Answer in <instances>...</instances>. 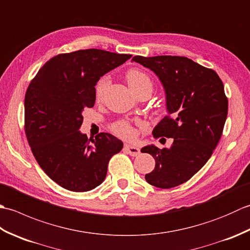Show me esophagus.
<instances>
[{"instance_id": "1", "label": "esophagus", "mask_w": 250, "mask_h": 250, "mask_svg": "<svg viewBox=\"0 0 250 250\" xmlns=\"http://www.w3.org/2000/svg\"><path fill=\"white\" fill-rule=\"evenodd\" d=\"M125 149L126 152L129 153V155L133 156V157L139 156L140 152H141L139 147H136V146H134V145H130V144H126V145L125 146Z\"/></svg>"}]
</instances>
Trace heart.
<instances>
[{"label": "heart", "mask_w": 250, "mask_h": 250, "mask_svg": "<svg viewBox=\"0 0 250 250\" xmlns=\"http://www.w3.org/2000/svg\"><path fill=\"white\" fill-rule=\"evenodd\" d=\"M126 81H128L129 86L132 90L139 89L142 87L152 88L150 78L148 77L144 72L136 70V68H132V70H130L128 73H126ZM107 86H108V78L107 77L101 78L98 82L97 86H95V98L98 100L102 99ZM114 131L117 134L122 137H125V139H131L134 134L132 126L129 124H126V122H119V124L115 125Z\"/></svg>", "instance_id": "obj_1"}]
</instances>
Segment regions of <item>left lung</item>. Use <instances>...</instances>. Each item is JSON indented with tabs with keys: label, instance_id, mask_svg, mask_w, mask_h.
<instances>
[{
	"label": "left lung",
	"instance_id": "left-lung-1",
	"mask_svg": "<svg viewBox=\"0 0 250 250\" xmlns=\"http://www.w3.org/2000/svg\"><path fill=\"white\" fill-rule=\"evenodd\" d=\"M132 62L155 73L166 94L167 116L152 134L174 139L169 148H142L156 161L145 179L158 188L176 187L204 167L218 144L228 115L224 83L215 71L186 57L135 56Z\"/></svg>",
	"mask_w": 250,
	"mask_h": 250
}]
</instances>
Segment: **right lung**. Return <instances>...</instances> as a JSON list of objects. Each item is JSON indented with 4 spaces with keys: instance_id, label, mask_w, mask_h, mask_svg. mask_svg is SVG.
Here are the masks:
<instances>
[{
    "instance_id": "right-lung-1",
    "label": "right lung",
    "mask_w": 250,
    "mask_h": 250,
    "mask_svg": "<svg viewBox=\"0 0 250 250\" xmlns=\"http://www.w3.org/2000/svg\"><path fill=\"white\" fill-rule=\"evenodd\" d=\"M131 55L101 49L77 50L47 61L29 84L24 128L42 169L62 188L86 192L104 182L107 166L124 143L109 133L88 140L83 111L93 107L95 84Z\"/></svg>"
}]
</instances>
